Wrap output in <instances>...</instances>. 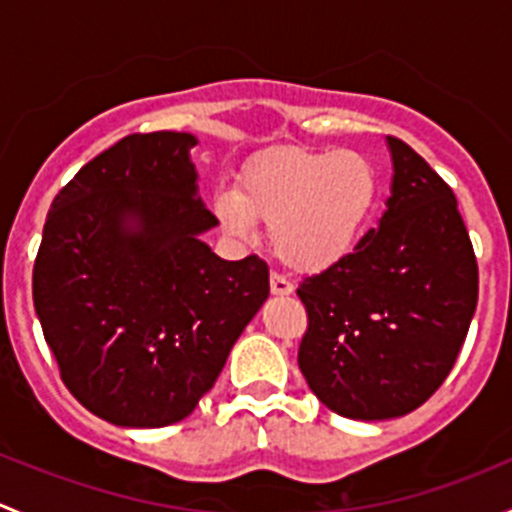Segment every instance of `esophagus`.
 I'll return each instance as SVG.
<instances>
[{
	"instance_id": "esophagus-1",
	"label": "esophagus",
	"mask_w": 512,
	"mask_h": 512,
	"mask_svg": "<svg viewBox=\"0 0 512 512\" xmlns=\"http://www.w3.org/2000/svg\"><path fill=\"white\" fill-rule=\"evenodd\" d=\"M270 289H272V294H277V297H287V294L294 292V285L289 280H285L282 275H272Z\"/></svg>"
}]
</instances>
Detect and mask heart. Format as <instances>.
Returning <instances> with one entry per match:
<instances>
[{
  "mask_svg": "<svg viewBox=\"0 0 512 512\" xmlns=\"http://www.w3.org/2000/svg\"><path fill=\"white\" fill-rule=\"evenodd\" d=\"M379 195V170L361 153L280 148L252 160L237 188L215 190L213 213L232 237L267 223L287 267L324 272L359 247Z\"/></svg>",
  "mask_w": 512,
  "mask_h": 512,
  "instance_id": "obj_1",
  "label": "heart"
}]
</instances>
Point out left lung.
Wrapping results in <instances>:
<instances>
[{"instance_id":"1","label":"left lung","mask_w":512,"mask_h":512,"mask_svg":"<svg viewBox=\"0 0 512 512\" xmlns=\"http://www.w3.org/2000/svg\"><path fill=\"white\" fill-rule=\"evenodd\" d=\"M391 195L379 227L297 287L309 314L299 369L334 414L386 421L448 376L478 302V265L453 190L411 146L386 138Z\"/></svg>"}]
</instances>
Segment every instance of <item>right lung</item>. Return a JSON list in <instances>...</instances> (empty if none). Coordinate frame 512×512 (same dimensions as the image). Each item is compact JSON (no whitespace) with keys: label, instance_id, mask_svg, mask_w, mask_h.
I'll return each mask as SVG.
<instances>
[{"label":"right lung","instance_id":"1","mask_svg":"<svg viewBox=\"0 0 512 512\" xmlns=\"http://www.w3.org/2000/svg\"><path fill=\"white\" fill-rule=\"evenodd\" d=\"M193 133H136L51 203L34 309L66 389L103 421L160 428L193 414L270 294L260 257L223 260L198 195Z\"/></svg>","mask_w":512,"mask_h":512}]
</instances>
